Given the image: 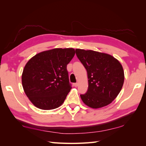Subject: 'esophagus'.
<instances>
[{"mask_svg":"<svg viewBox=\"0 0 146 146\" xmlns=\"http://www.w3.org/2000/svg\"><path fill=\"white\" fill-rule=\"evenodd\" d=\"M78 84L77 83H74V84H73V86H75V87H76V86H78Z\"/></svg>","mask_w":146,"mask_h":146,"instance_id":"1","label":"esophagus"}]
</instances>
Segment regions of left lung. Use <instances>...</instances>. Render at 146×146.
Instances as JSON below:
<instances>
[{
	"instance_id": "obj_1",
	"label": "left lung",
	"mask_w": 146,
	"mask_h": 146,
	"mask_svg": "<svg viewBox=\"0 0 146 146\" xmlns=\"http://www.w3.org/2000/svg\"><path fill=\"white\" fill-rule=\"evenodd\" d=\"M77 57L87 71V92L80 95L88 107L99 108L111 104L122 90L123 67L116 58L104 52L76 49Z\"/></svg>"
}]
</instances>
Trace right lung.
I'll return each instance as SVG.
<instances>
[{
    "instance_id": "right-lung-1",
    "label": "right lung",
    "mask_w": 146,
    "mask_h": 146,
    "mask_svg": "<svg viewBox=\"0 0 146 146\" xmlns=\"http://www.w3.org/2000/svg\"><path fill=\"white\" fill-rule=\"evenodd\" d=\"M75 54L73 48H54L34 56L22 74L24 91L35 107L52 110L63 104L71 89L67 64Z\"/></svg>"
}]
</instances>
